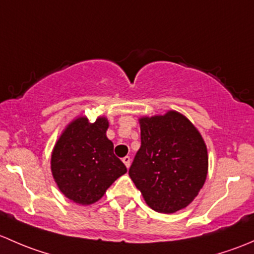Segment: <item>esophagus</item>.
<instances>
[{
    "label": "esophagus",
    "mask_w": 254,
    "mask_h": 254,
    "mask_svg": "<svg viewBox=\"0 0 254 254\" xmlns=\"http://www.w3.org/2000/svg\"><path fill=\"white\" fill-rule=\"evenodd\" d=\"M122 161H124V164L126 165V167L128 169V167H129V165H130V158H129V156H125V158L122 159Z\"/></svg>",
    "instance_id": "1"
}]
</instances>
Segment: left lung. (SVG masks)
<instances>
[{"instance_id":"8db88e82","label":"left lung","mask_w":254,"mask_h":254,"mask_svg":"<svg viewBox=\"0 0 254 254\" xmlns=\"http://www.w3.org/2000/svg\"><path fill=\"white\" fill-rule=\"evenodd\" d=\"M140 148L129 167L130 179L146 204L158 213L184 209L197 197L208 172L202 135L184 115L143 117Z\"/></svg>"}]
</instances>
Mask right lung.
<instances>
[{
  "instance_id": "obj_1",
  "label": "right lung",
  "mask_w": 254,
  "mask_h": 254,
  "mask_svg": "<svg viewBox=\"0 0 254 254\" xmlns=\"http://www.w3.org/2000/svg\"><path fill=\"white\" fill-rule=\"evenodd\" d=\"M108 127L105 117H99L94 124H89L87 117H79L68 125L52 150L55 181L73 202H98L110 186L127 172L106 137Z\"/></svg>"
}]
</instances>
